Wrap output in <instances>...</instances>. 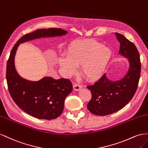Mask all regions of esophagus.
Returning <instances> with one entry per match:
<instances>
[{"label":"esophagus","mask_w":148,"mask_h":148,"mask_svg":"<svg viewBox=\"0 0 148 148\" xmlns=\"http://www.w3.org/2000/svg\"><path fill=\"white\" fill-rule=\"evenodd\" d=\"M73 88H74V89L75 90L78 91L80 89H81V88H82V86H81V85H80V84H74V86H73Z\"/></svg>","instance_id":"esophagus-1"}]
</instances>
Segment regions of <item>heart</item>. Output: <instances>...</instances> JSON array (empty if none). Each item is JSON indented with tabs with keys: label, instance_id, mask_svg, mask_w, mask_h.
I'll return each instance as SVG.
<instances>
[{
	"label": "heart",
	"instance_id": "obj_1",
	"mask_svg": "<svg viewBox=\"0 0 148 148\" xmlns=\"http://www.w3.org/2000/svg\"><path fill=\"white\" fill-rule=\"evenodd\" d=\"M112 56L111 49L98 41L76 40L68 45L66 56H60L58 62L67 76L75 74L77 66H81L83 76L94 81L103 75Z\"/></svg>",
	"mask_w": 148,
	"mask_h": 148
}]
</instances>
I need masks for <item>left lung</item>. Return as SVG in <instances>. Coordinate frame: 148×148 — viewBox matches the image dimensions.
Listing matches in <instances>:
<instances>
[{"label": "left lung", "instance_id": "1", "mask_svg": "<svg viewBox=\"0 0 148 148\" xmlns=\"http://www.w3.org/2000/svg\"><path fill=\"white\" fill-rule=\"evenodd\" d=\"M115 35L120 43L119 54L128 59L129 69L119 81H110L104 74L94 85L87 86L92 94L87 108L96 115H108L123 108L132 99L140 78V56L136 47L123 35Z\"/></svg>", "mask_w": 148, "mask_h": 148}]
</instances>
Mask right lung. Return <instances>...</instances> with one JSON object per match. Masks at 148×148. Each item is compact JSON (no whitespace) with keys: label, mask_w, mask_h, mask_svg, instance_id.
<instances>
[{"label":"right lung","mask_w":148,"mask_h":148,"mask_svg":"<svg viewBox=\"0 0 148 148\" xmlns=\"http://www.w3.org/2000/svg\"><path fill=\"white\" fill-rule=\"evenodd\" d=\"M67 32L61 28L38 29L23 35L12 48L7 61L6 79L8 89L15 103L29 115L39 119L53 120L60 116L64 106V100L73 90L67 79H54L44 77L38 81L22 78L16 71L15 56L20 43L40 38L61 36Z\"/></svg>","instance_id":"right-lung-1"}]
</instances>
